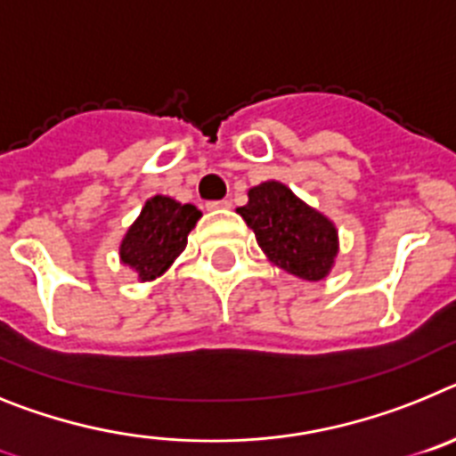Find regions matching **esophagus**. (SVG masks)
<instances>
[{"mask_svg": "<svg viewBox=\"0 0 456 456\" xmlns=\"http://www.w3.org/2000/svg\"><path fill=\"white\" fill-rule=\"evenodd\" d=\"M229 206H232V201L229 200H217V201H208L206 208H208V211H220V208H229Z\"/></svg>", "mask_w": 456, "mask_h": 456, "instance_id": "1", "label": "esophagus"}]
</instances>
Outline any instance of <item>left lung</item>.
<instances>
[{"label": "left lung", "mask_w": 456, "mask_h": 456, "mask_svg": "<svg viewBox=\"0 0 456 456\" xmlns=\"http://www.w3.org/2000/svg\"><path fill=\"white\" fill-rule=\"evenodd\" d=\"M236 211L275 266L310 282L330 273L339 250L338 229L284 183L266 181L255 185L248 192V204Z\"/></svg>", "instance_id": "obj_1"}]
</instances>
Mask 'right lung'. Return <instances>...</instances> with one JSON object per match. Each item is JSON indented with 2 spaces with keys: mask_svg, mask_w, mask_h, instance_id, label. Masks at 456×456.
Masks as SVG:
<instances>
[{
  "mask_svg": "<svg viewBox=\"0 0 456 456\" xmlns=\"http://www.w3.org/2000/svg\"><path fill=\"white\" fill-rule=\"evenodd\" d=\"M201 211L192 204H179L172 197L156 195L126 232L118 256L133 268L142 282H151L167 271L185 250L188 233L195 229Z\"/></svg>",
  "mask_w": 456,
  "mask_h": 456,
  "instance_id": "add662e5",
  "label": "right lung"
}]
</instances>
